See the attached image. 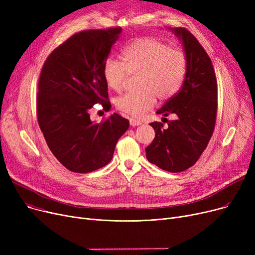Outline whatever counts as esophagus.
<instances>
[{"mask_svg":"<svg viewBox=\"0 0 255 255\" xmlns=\"http://www.w3.org/2000/svg\"><path fill=\"white\" fill-rule=\"evenodd\" d=\"M129 122H130V125L133 126V127L138 126V125L141 124L140 121H138V120H136V119H134V118H130V119H129Z\"/></svg>","mask_w":255,"mask_h":255,"instance_id":"esophagus-1","label":"esophagus"}]
</instances>
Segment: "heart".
I'll return each mask as SVG.
<instances>
[{
    "label": "heart",
    "mask_w": 255,
    "mask_h": 255,
    "mask_svg": "<svg viewBox=\"0 0 255 255\" xmlns=\"http://www.w3.org/2000/svg\"><path fill=\"white\" fill-rule=\"evenodd\" d=\"M122 61L109 58L103 65V77L110 89L120 92L128 74L138 73L135 92L116 99L119 111L134 118L142 117L155 105L157 97L167 100L181 89L187 72L185 53L170 48L156 38H137L121 52Z\"/></svg>",
    "instance_id": "1"
}]
</instances>
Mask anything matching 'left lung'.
<instances>
[{
    "instance_id": "obj_1",
    "label": "left lung",
    "mask_w": 255,
    "mask_h": 255,
    "mask_svg": "<svg viewBox=\"0 0 255 255\" xmlns=\"http://www.w3.org/2000/svg\"><path fill=\"white\" fill-rule=\"evenodd\" d=\"M182 41L187 72L181 90L157 114L177 119L167 127L153 122L155 138L145 148L146 159L163 170L180 172L191 167L206 150L217 116V79L212 61L197 39L184 28L170 29ZM166 119V118H163Z\"/></svg>"
}]
</instances>
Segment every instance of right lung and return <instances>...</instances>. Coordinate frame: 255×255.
Masks as SVG:
<instances>
[{
	"label": "right lung",
	"mask_w": 255,
	"mask_h": 255,
	"mask_svg": "<svg viewBox=\"0 0 255 255\" xmlns=\"http://www.w3.org/2000/svg\"><path fill=\"white\" fill-rule=\"evenodd\" d=\"M121 28L88 30L67 39L47 57L40 73L37 118L46 143L59 161L73 172L99 169L112 160L116 144L129 128L118 114L95 123L90 110L111 102L103 65Z\"/></svg>",
	"instance_id": "obj_1"
}]
</instances>
